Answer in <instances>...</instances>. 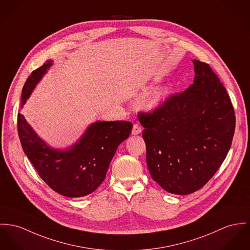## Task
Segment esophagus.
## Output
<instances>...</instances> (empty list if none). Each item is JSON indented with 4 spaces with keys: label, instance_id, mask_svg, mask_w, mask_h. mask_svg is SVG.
<instances>
[{
    "label": "esophagus",
    "instance_id": "esophagus-1",
    "mask_svg": "<svg viewBox=\"0 0 250 250\" xmlns=\"http://www.w3.org/2000/svg\"><path fill=\"white\" fill-rule=\"evenodd\" d=\"M141 132H142V127L139 125L135 124L133 125V128H132V135L140 134Z\"/></svg>",
    "mask_w": 250,
    "mask_h": 250
}]
</instances>
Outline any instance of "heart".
Returning <instances> with one entry per match:
<instances>
[{
  "label": "heart",
  "instance_id": "b5f03b06",
  "mask_svg": "<svg viewBox=\"0 0 250 250\" xmlns=\"http://www.w3.org/2000/svg\"><path fill=\"white\" fill-rule=\"evenodd\" d=\"M169 92H170V87L168 84H164V85L158 87L154 91L152 96L148 102V106L150 108H156V107L161 106L167 99V97L169 95Z\"/></svg>",
  "mask_w": 250,
  "mask_h": 250
}]
</instances>
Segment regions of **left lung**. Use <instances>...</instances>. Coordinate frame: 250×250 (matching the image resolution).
I'll use <instances>...</instances> for the list:
<instances>
[{"instance_id":"left-lung-1","label":"left lung","mask_w":250,"mask_h":250,"mask_svg":"<svg viewBox=\"0 0 250 250\" xmlns=\"http://www.w3.org/2000/svg\"><path fill=\"white\" fill-rule=\"evenodd\" d=\"M195 77L184 92L168 97L153 112H139L145 127L146 165L167 192L202 188L230 149L235 113L224 84L208 63L193 60Z\"/></svg>"}]
</instances>
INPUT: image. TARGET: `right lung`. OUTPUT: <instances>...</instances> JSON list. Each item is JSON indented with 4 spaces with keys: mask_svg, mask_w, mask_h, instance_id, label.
<instances>
[{
    "mask_svg": "<svg viewBox=\"0 0 250 250\" xmlns=\"http://www.w3.org/2000/svg\"><path fill=\"white\" fill-rule=\"evenodd\" d=\"M46 61L27 78L21 91V107L39 81L51 66ZM21 147L39 176L54 191L65 197H83L93 192L104 182L119 145L131 132L127 121L95 122L76 144L64 150L49 147L21 113L17 119Z\"/></svg>",
    "mask_w": 250,
    "mask_h": 250,
    "instance_id": "obj_1",
    "label": "right lung"
}]
</instances>
